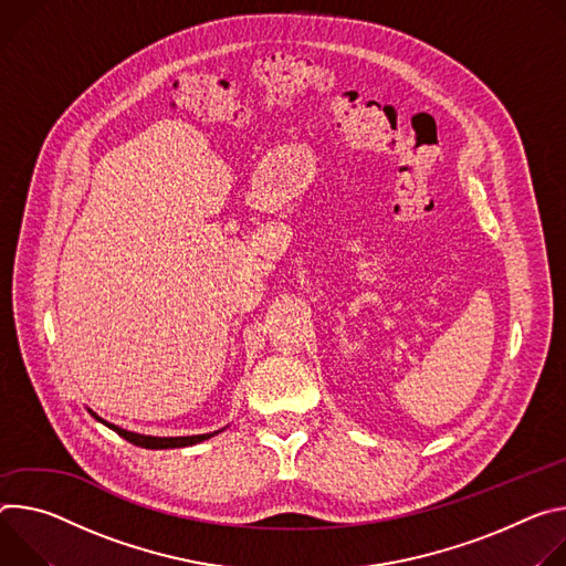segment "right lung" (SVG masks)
I'll return each instance as SVG.
<instances>
[{"mask_svg": "<svg viewBox=\"0 0 566 566\" xmlns=\"http://www.w3.org/2000/svg\"><path fill=\"white\" fill-rule=\"evenodd\" d=\"M87 411H90L98 422H103L105 427H109L112 431H116L120 438H125V441H128V443H133V446H137V448H146V450H170V448L198 446V443H202V441H209L211 436L220 433V429H218V431H213V433H198V436H146V433H137V431L123 429V427H118V424H114V422H107V420H103L98 413H94L92 409H87Z\"/></svg>", "mask_w": 566, "mask_h": 566, "instance_id": "right-lung-1", "label": "right lung"}]
</instances>
